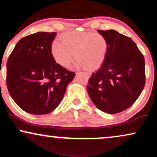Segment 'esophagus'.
Masks as SVG:
<instances>
[{
	"mask_svg": "<svg viewBox=\"0 0 157 157\" xmlns=\"http://www.w3.org/2000/svg\"><path fill=\"white\" fill-rule=\"evenodd\" d=\"M85 73H86L87 75H90V73H89V72H85Z\"/></svg>",
	"mask_w": 157,
	"mask_h": 157,
	"instance_id": "esophagus-1",
	"label": "esophagus"
}]
</instances>
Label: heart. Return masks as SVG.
Wrapping results in <instances>:
<instances>
[{
    "mask_svg": "<svg viewBox=\"0 0 157 157\" xmlns=\"http://www.w3.org/2000/svg\"><path fill=\"white\" fill-rule=\"evenodd\" d=\"M60 42L54 41L51 53L58 64L68 67L75 57L77 67L88 69L98 67L104 60L107 51L105 37L98 33L72 32L62 35Z\"/></svg>",
    "mask_w": 157,
    "mask_h": 157,
    "instance_id": "obj_1",
    "label": "heart"
}]
</instances>
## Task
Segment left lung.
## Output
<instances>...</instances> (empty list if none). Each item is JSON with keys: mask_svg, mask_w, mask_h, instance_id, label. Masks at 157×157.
Here are the masks:
<instances>
[{"mask_svg": "<svg viewBox=\"0 0 157 157\" xmlns=\"http://www.w3.org/2000/svg\"><path fill=\"white\" fill-rule=\"evenodd\" d=\"M98 32L106 40L107 51L87 90L98 109L117 114L131 106L144 88V57L130 37L113 29Z\"/></svg>", "mask_w": 157, "mask_h": 157, "instance_id": "8db88e82", "label": "left lung"}]
</instances>
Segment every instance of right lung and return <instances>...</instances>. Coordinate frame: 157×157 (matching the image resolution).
I'll list each match as a JSON object with an SVG mask.
<instances>
[{
	"mask_svg": "<svg viewBox=\"0 0 157 157\" xmlns=\"http://www.w3.org/2000/svg\"><path fill=\"white\" fill-rule=\"evenodd\" d=\"M56 33L39 32L21 38L6 64L8 90L21 109L48 114L64 97L75 73L57 64L51 53Z\"/></svg>",
	"mask_w": 157,
	"mask_h": 157,
	"instance_id": "add662e5",
	"label": "right lung"
}]
</instances>
